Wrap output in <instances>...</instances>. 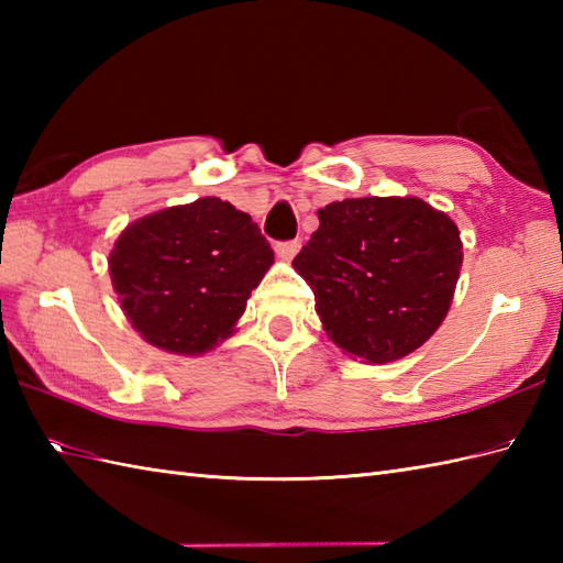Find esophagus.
I'll return each mask as SVG.
<instances>
[{
    "label": "esophagus",
    "mask_w": 563,
    "mask_h": 563,
    "mask_svg": "<svg viewBox=\"0 0 563 563\" xmlns=\"http://www.w3.org/2000/svg\"><path fill=\"white\" fill-rule=\"evenodd\" d=\"M300 249H302L300 239H290V242H278V244H275V254H278L285 261H290V258H295V254Z\"/></svg>",
    "instance_id": "34e87169"
}]
</instances>
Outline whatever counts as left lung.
Masks as SVG:
<instances>
[{"instance_id":"1","label":"left lung","mask_w":563,"mask_h":563,"mask_svg":"<svg viewBox=\"0 0 563 563\" xmlns=\"http://www.w3.org/2000/svg\"><path fill=\"white\" fill-rule=\"evenodd\" d=\"M329 339L385 365L433 336L462 268L460 230L421 198H349L319 210L292 261Z\"/></svg>"}]
</instances>
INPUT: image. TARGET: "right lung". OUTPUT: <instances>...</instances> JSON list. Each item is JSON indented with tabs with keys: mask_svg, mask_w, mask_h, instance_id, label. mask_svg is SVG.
Masks as SVG:
<instances>
[{
	"mask_svg": "<svg viewBox=\"0 0 563 563\" xmlns=\"http://www.w3.org/2000/svg\"><path fill=\"white\" fill-rule=\"evenodd\" d=\"M271 263L273 249L246 212L198 198L128 224L109 271L142 339L174 355H202L232 336Z\"/></svg>",
	"mask_w": 563,
	"mask_h": 563,
	"instance_id": "add662e5",
	"label": "right lung"
}]
</instances>
